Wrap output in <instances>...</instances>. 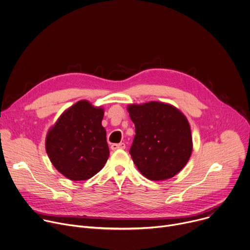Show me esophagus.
<instances>
[{
    "instance_id": "34e87169",
    "label": "esophagus",
    "mask_w": 250,
    "mask_h": 250,
    "mask_svg": "<svg viewBox=\"0 0 250 250\" xmlns=\"http://www.w3.org/2000/svg\"><path fill=\"white\" fill-rule=\"evenodd\" d=\"M112 150H117V149H125V145L124 142H121V144H114L111 146Z\"/></svg>"
}]
</instances>
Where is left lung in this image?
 <instances>
[{
	"label": "left lung",
	"mask_w": 250,
	"mask_h": 250,
	"mask_svg": "<svg viewBox=\"0 0 250 250\" xmlns=\"http://www.w3.org/2000/svg\"><path fill=\"white\" fill-rule=\"evenodd\" d=\"M127 111L135 126L129 153L141 174L162 181L180 172L193 149L186 117L175 106L160 102L130 104Z\"/></svg>",
	"instance_id": "8db88e82"
}]
</instances>
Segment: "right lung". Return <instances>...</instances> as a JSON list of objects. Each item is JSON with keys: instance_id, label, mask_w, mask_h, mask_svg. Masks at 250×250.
<instances>
[{"instance_id": "right-lung-1", "label": "right lung", "mask_w": 250, "mask_h": 250, "mask_svg": "<svg viewBox=\"0 0 250 250\" xmlns=\"http://www.w3.org/2000/svg\"><path fill=\"white\" fill-rule=\"evenodd\" d=\"M104 111L80 101L65 111L48 131L45 148L53 166L68 179H90L105 164L110 151Z\"/></svg>"}]
</instances>
